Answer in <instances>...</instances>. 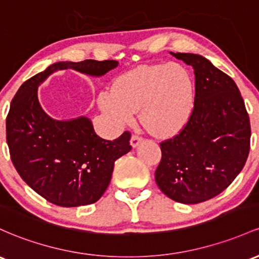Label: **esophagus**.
Wrapping results in <instances>:
<instances>
[{"label": "esophagus", "instance_id": "34e87169", "mask_svg": "<svg viewBox=\"0 0 259 259\" xmlns=\"http://www.w3.org/2000/svg\"><path fill=\"white\" fill-rule=\"evenodd\" d=\"M141 141H143V138L138 135H133L132 139H130V144H132V146L134 147V149L139 146V144H141Z\"/></svg>", "mask_w": 259, "mask_h": 259}]
</instances>
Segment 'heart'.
<instances>
[{
    "label": "heart",
    "instance_id": "heart-1",
    "mask_svg": "<svg viewBox=\"0 0 259 259\" xmlns=\"http://www.w3.org/2000/svg\"><path fill=\"white\" fill-rule=\"evenodd\" d=\"M102 112L115 126L140 120L152 135L167 138L188 123L194 107V83L180 64L141 66L116 78L113 90L99 93Z\"/></svg>",
    "mask_w": 259,
    "mask_h": 259
}]
</instances>
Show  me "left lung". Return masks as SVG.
Here are the masks:
<instances>
[{"label":"left lung","mask_w":259,"mask_h":259,"mask_svg":"<svg viewBox=\"0 0 259 259\" xmlns=\"http://www.w3.org/2000/svg\"><path fill=\"white\" fill-rule=\"evenodd\" d=\"M171 54L194 70V108L180 134L160 144L155 180L172 200L198 204L220 194L242 171L251 124L234 79L198 54Z\"/></svg>","instance_id":"obj_1"}]
</instances>
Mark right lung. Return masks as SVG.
Segmentation results:
<instances>
[{
    "mask_svg": "<svg viewBox=\"0 0 259 259\" xmlns=\"http://www.w3.org/2000/svg\"><path fill=\"white\" fill-rule=\"evenodd\" d=\"M115 60L60 61L25 81L11 103L6 136L11 160L25 183L50 203L81 206L96 203L109 186L114 162L132 150L130 133L115 140L99 138L87 116L56 120L44 112L38 87L59 70L101 77Z\"/></svg>",
    "mask_w": 259,
    "mask_h": 259,
    "instance_id": "obj_1",
    "label": "right lung"
}]
</instances>
